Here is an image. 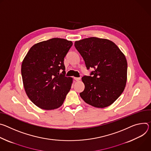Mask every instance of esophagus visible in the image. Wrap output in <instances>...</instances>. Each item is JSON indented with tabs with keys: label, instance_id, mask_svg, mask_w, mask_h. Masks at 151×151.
<instances>
[{
	"label": "esophagus",
	"instance_id": "esophagus-1",
	"mask_svg": "<svg viewBox=\"0 0 151 151\" xmlns=\"http://www.w3.org/2000/svg\"><path fill=\"white\" fill-rule=\"evenodd\" d=\"M74 80L76 81H79L80 80V78H79V77H74Z\"/></svg>",
	"mask_w": 151,
	"mask_h": 151
}]
</instances>
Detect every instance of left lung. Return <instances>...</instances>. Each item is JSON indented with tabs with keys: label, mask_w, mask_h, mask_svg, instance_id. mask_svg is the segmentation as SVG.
Returning a JSON list of instances; mask_svg holds the SVG:
<instances>
[{
	"label": "left lung",
	"mask_w": 151,
	"mask_h": 151,
	"mask_svg": "<svg viewBox=\"0 0 151 151\" xmlns=\"http://www.w3.org/2000/svg\"><path fill=\"white\" fill-rule=\"evenodd\" d=\"M75 47L88 69L93 68L91 76L81 80L85 89L80 93L87 104L104 108L112 104L124 91L127 80V61L124 54L111 41L91 37L77 41Z\"/></svg>",
	"instance_id": "obj_1"
}]
</instances>
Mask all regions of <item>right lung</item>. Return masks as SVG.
<instances>
[{
  "label": "right lung",
  "instance_id": "obj_1",
  "mask_svg": "<svg viewBox=\"0 0 151 151\" xmlns=\"http://www.w3.org/2000/svg\"><path fill=\"white\" fill-rule=\"evenodd\" d=\"M72 45L71 41L52 38L33 45L24 57L21 69L24 88L39 108L60 107L70 91L73 78L65 76L63 60Z\"/></svg>",
  "mask_w": 151,
  "mask_h": 151
}]
</instances>
